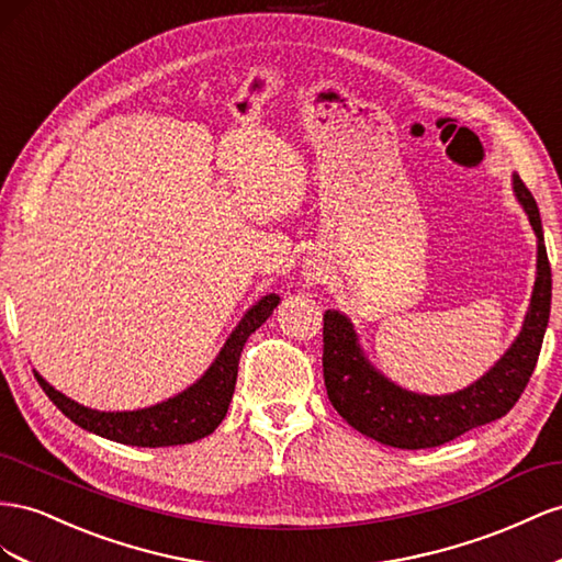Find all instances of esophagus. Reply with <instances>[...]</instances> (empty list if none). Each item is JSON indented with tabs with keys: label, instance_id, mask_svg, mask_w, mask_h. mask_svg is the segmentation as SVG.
Here are the masks:
<instances>
[{
	"label": "esophagus",
	"instance_id": "esophagus-1",
	"mask_svg": "<svg viewBox=\"0 0 562 562\" xmlns=\"http://www.w3.org/2000/svg\"><path fill=\"white\" fill-rule=\"evenodd\" d=\"M323 276H325V268L319 266L317 261H308L306 266H303V280H306V282L315 284V282L323 280Z\"/></svg>",
	"mask_w": 562,
	"mask_h": 562
}]
</instances>
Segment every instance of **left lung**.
<instances>
[{"label": "left lung", "instance_id": "obj_1", "mask_svg": "<svg viewBox=\"0 0 562 562\" xmlns=\"http://www.w3.org/2000/svg\"><path fill=\"white\" fill-rule=\"evenodd\" d=\"M513 192L537 235L535 290L516 341L471 386L447 395H426L397 386L364 356L348 315L341 311L325 313L323 372L329 403L362 436L397 450H426L502 419L518 403L535 372L549 327L551 266L539 206L518 173H513Z\"/></svg>", "mask_w": 562, "mask_h": 562}]
</instances>
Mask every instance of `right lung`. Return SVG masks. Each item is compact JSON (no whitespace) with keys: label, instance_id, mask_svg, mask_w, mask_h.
Listing matches in <instances>:
<instances>
[{"label":"right lung","instance_id":"right-lung-1","mask_svg":"<svg viewBox=\"0 0 562 562\" xmlns=\"http://www.w3.org/2000/svg\"><path fill=\"white\" fill-rule=\"evenodd\" d=\"M278 303V294H266L256 301L231 331L216 360L210 364V370L179 395L150 407L134 412L91 409L56 391L49 381L40 376V372H35V376L42 391L49 395L52 403L70 422L89 432H95V436L132 447H171L195 442L212 436L223 422V416H226L235 393L239 352H243L249 336L272 315Z\"/></svg>","mask_w":562,"mask_h":562}]
</instances>
